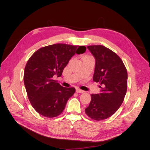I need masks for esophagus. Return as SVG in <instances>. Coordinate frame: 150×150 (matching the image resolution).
Returning a JSON list of instances; mask_svg holds the SVG:
<instances>
[{"instance_id":"obj_1","label":"esophagus","mask_w":150,"mask_h":150,"mask_svg":"<svg viewBox=\"0 0 150 150\" xmlns=\"http://www.w3.org/2000/svg\"><path fill=\"white\" fill-rule=\"evenodd\" d=\"M76 93H84V91L81 90V89H79V88H76Z\"/></svg>"}]
</instances>
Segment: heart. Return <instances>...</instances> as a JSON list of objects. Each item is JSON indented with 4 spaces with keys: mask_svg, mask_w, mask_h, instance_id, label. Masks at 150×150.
Returning <instances> with one entry per match:
<instances>
[{
    "mask_svg": "<svg viewBox=\"0 0 150 150\" xmlns=\"http://www.w3.org/2000/svg\"><path fill=\"white\" fill-rule=\"evenodd\" d=\"M91 57V56H88V55H86V56H84L83 57V59H84V58H88V57Z\"/></svg>",
    "mask_w": 150,
    "mask_h": 150,
    "instance_id": "heart-1",
    "label": "heart"
}]
</instances>
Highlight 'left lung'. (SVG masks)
<instances>
[{
    "label": "left lung",
    "mask_w": 150,
    "mask_h": 150,
    "mask_svg": "<svg viewBox=\"0 0 150 150\" xmlns=\"http://www.w3.org/2000/svg\"><path fill=\"white\" fill-rule=\"evenodd\" d=\"M87 47L96 60L93 79L101 85V93L91 94V101L85 112L94 120H103L114 115L123 102L128 73L121 59L111 49L101 45Z\"/></svg>",
    "instance_id": "obj_1"
}]
</instances>
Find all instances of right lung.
I'll return each mask as SVG.
<instances>
[{"label": "right lung", "instance_id": "1", "mask_svg": "<svg viewBox=\"0 0 150 150\" xmlns=\"http://www.w3.org/2000/svg\"><path fill=\"white\" fill-rule=\"evenodd\" d=\"M84 46L54 44L42 47L29 59L24 73V83L29 100L39 114L47 117L59 115L75 92L74 88L62 87L54 81L75 53H84Z\"/></svg>", "mask_w": 150, "mask_h": 150}]
</instances>
